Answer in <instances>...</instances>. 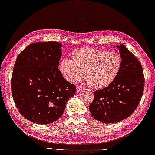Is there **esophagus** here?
<instances>
[{
    "instance_id": "34e87169",
    "label": "esophagus",
    "mask_w": 155,
    "mask_h": 155,
    "mask_svg": "<svg viewBox=\"0 0 155 155\" xmlns=\"http://www.w3.org/2000/svg\"><path fill=\"white\" fill-rule=\"evenodd\" d=\"M84 87L82 86H77L76 87V92H78V93H79V92H81V90H84Z\"/></svg>"
}]
</instances>
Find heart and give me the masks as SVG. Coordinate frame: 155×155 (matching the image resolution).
<instances>
[{"instance_id": "heart-1", "label": "heart", "mask_w": 155, "mask_h": 155, "mask_svg": "<svg viewBox=\"0 0 155 155\" xmlns=\"http://www.w3.org/2000/svg\"><path fill=\"white\" fill-rule=\"evenodd\" d=\"M122 66V58L117 52L94 48H80L72 52V59H63L60 69L64 77L76 82L82 77L89 86L100 89L114 80Z\"/></svg>"}]
</instances>
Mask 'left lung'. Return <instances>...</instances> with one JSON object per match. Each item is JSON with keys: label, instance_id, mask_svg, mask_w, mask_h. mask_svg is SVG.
<instances>
[{"label": "left lung", "instance_id": "8db88e82", "mask_svg": "<svg viewBox=\"0 0 155 155\" xmlns=\"http://www.w3.org/2000/svg\"><path fill=\"white\" fill-rule=\"evenodd\" d=\"M122 66L108 87L94 92L89 106L92 116L104 123H114L127 118L139 104L144 87L141 64L123 44L117 46Z\"/></svg>", "mask_w": 155, "mask_h": 155}]
</instances>
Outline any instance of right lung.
Wrapping results in <instances>:
<instances>
[{"label": "right lung", "instance_id": "1", "mask_svg": "<svg viewBox=\"0 0 155 155\" xmlns=\"http://www.w3.org/2000/svg\"><path fill=\"white\" fill-rule=\"evenodd\" d=\"M62 44L55 41L30 44L17 56L12 76V94L25 118L49 124L63 115L76 87L58 69Z\"/></svg>", "mask_w": 155, "mask_h": 155}]
</instances>
